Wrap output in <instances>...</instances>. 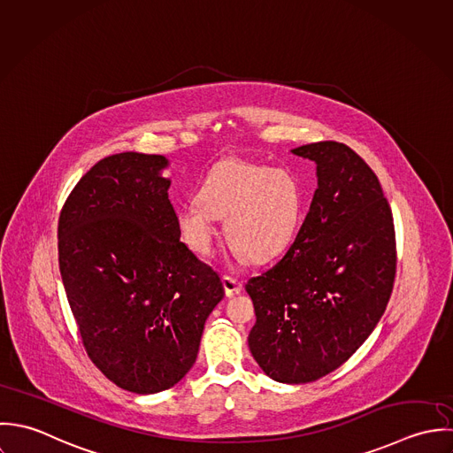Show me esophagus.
I'll return each instance as SVG.
<instances>
[{
    "instance_id": "1",
    "label": "esophagus",
    "mask_w": 453,
    "mask_h": 453,
    "mask_svg": "<svg viewBox=\"0 0 453 453\" xmlns=\"http://www.w3.org/2000/svg\"><path fill=\"white\" fill-rule=\"evenodd\" d=\"M222 285H224V290H226V296H236L242 292L243 285L238 278L231 276V274H224L222 276Z\"/></svg>"
}]
</instances>
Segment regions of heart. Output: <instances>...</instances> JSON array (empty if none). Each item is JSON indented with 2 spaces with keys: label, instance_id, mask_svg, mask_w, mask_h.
I'll return each instance as SVG.
<instances>
[{
  "label": "heart",
  "instance_id": "heart-1",
  "mask_svg": "<svg viewBox=\"0 0 453 453\" xmlns=\"http://www.w3.org/2000/svg\"><path fill=\"white\" fill-rule=\"evenodd\" d=\"M196 197L177 210L185 245L197 256H210L217 240L215 217H220L229 243L257 263L280 256L292 243L306 208L303 183L294 172L240 159L217 163Z\"/></svg>",
  "mask_w": 453,
  "mask_h": 453
}]
</instances>
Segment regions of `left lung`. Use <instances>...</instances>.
<instances>
[{
    "label": "left lung",
    "instance_id": "8db88e82",
    "mask_svg": "<svg viewBox=\"0 0 453 453\" xmlns=\"http://www.w3.org/2000/svg\"><path fill=\"white\" fill-rule=\"evenodd\" d=\"M292 154L317 163L319 187L294 243L245 285L256 310L249 347L273 380L308 383L349 361L372 333L397 252L390 204L361 156L338 142Z\"/></svg>",
    "mask_w": 453,
    "mask_h": 453
}]
</instances>
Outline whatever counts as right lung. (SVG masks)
<instances>
[{"instance_id": "1", "label": "right lung", "mask_w": 453, "mask_h": 453, "mask_svg": "<svg viewBox=\"0 0 453 453\" xmlns=\"http://www.w3.org/2000/svg\"><path fill=\"white\" fill-rule=\"evenodd\" d=\"M166 166V157L138 152L97 161L58 226L59 270L84 349L134 394L180 381L224 297L219 274L180 242Z\"/></svg>"}]
</instances>
